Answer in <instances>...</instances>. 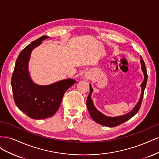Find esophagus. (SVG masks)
Returning a JSON list of instances; mask_svg holds the SVG:
<instances>
[{
	"label": "esophagus",
	"mask_w": 159,
	"mask_h": 159,
	"mask_svg": "<svg viewBox=\"0 0 159 159\" xmlns=\"http://www.w3.org/2000/svg\"><path fill=\"white\" fill-rule=\"evenodd\" d=\"M84 78L85 79V80H89L91 78V75L89 73V72H85V73L84 74Z\"/></svg>",
	"instance_id": "obj_1"
}]
</instances>
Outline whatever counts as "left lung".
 <instances>
[{
  "label": "left lung",
  "instance_id": "left-lung-1",
  "mask_svg": "<svg viewBox=\"0 0 159 159\" xmlns=\"http://www.w3.org/2000/svg\"><path fill=\"white\" fill-rule=\"evenodd\" d=\"M141 60L140 62H141V70L143 71V73L144 75V80L143 81V83L141 84V94L140 96V99H139L137 105L134 107V108L131 111L129 112L127 114H125L123 115H121V116H117V117H109V116H106V115H105L99 111L95 108L93 101L91 99V93H92L93 89L92 87H91V85L89 84L90 91H89V94L88 97L87 101H86V105H87L90 116L93 119V121H95L96 123H98L103 126H106L109 127H114L128 121L129 119L132 118L134 115L139 111V110L140 109V107L141 105V102L143 98L144 91L145 89L147 82V73L145 64V62H144L141 56Z\"/></svg>",
  "mask_w": 159,
  "mask_h": 159
}]
</instances>
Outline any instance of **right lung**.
Masks as SVG:
<instances>
[{"mask_svg": "<svg viewBox=\"0 0 159 159\" xmlns=\"http://www.w3.org/2000/svg\"><path fill=\"white\" fill-rule=\"evenodd\" d=\"M48 38L43 36L21 51L12 76L14 102L19 109L34 119L53 116L58 110L66 91L76 82L73 79H66L50 85H39L31 79L28 71L31 53Z\"/></svg>", "mask_w": 159, "mask_h": 159, "instance_id": "obj_1", "label": "right lung"}]
</instances>
